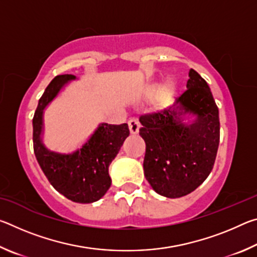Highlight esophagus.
Returning a JSON list of instances; mask_svg holds the SVG:
<instances>
[{
    "label": "esophagus",
    "mask_w": 257,
    "mask_h": 257,
    "mask_svg": "<svg viewBox=\"0 0 257 257\" xmlns=\"http://www.w3.org/2000/svg\"><path fill=\"white\" fill-rule=\"evenodd\" d=\"M128 125H129V132L132 135H136L139 132V128H141V124H139L137 119H130L128 121Z\"/></svg>",
    "instance_id": "34e87169"
}]
</instances>
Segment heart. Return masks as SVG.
Instances as JSON below:
<instances>
[{"label": "heart", "instance_id": "1", "mask_svg": "<svg viewBox=\"0 0 257 257\" xmlns=\"http://www.w3.org/2000/svg\"><path fill=\"white\" fill-rule=\"evenodd\" d=\"M177 88L178 85L176 80H173L172 78H169L160 87L156 82L147 84L144 88V95L146 97H151L156 92L154 98V106L158 110H163V108H167L172 103L177 93Z\"/></svg>", "mask_w": 257, "mask_h": 257}]
</instances>
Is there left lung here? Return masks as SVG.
<instances>
[{
  "label": "left lung",
  "mask_w": 257,
  "mask_h": 257,
  "mask_svg": "<svg viewBox=\"0 0 257 257\" xmlns=\"http://www.w3.org/2000/svg\"><path fill=\"white\" fill-rule=\"evenodd\" d=\"M187 90L169 108L141 116L144 175L168 198L190 194L210 175L220 142L219 108L207 82L190 69Z\"/></svg>",
  "instance_id": "8db88e82"
}]
</instances>
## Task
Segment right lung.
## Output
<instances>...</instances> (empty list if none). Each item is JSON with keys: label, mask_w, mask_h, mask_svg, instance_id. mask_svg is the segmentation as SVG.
Masks as SVG:
<instances>
[{"label": "right lung", "mask_w": 257, "mask_h": 257, "mask_svg": "<svg viewBox=\"0 0 257 257\" xmlns=\"http://www.w3.org/2000/svg\"><path fill=\"white\" fill-rule=\"evenodd\" d=\"M73 75L56 76L38 101L33 119L34 152L37 162L51 185L76 203L88 204L101 199L111 186L108 167L129 136L127 123H99L80 149L72 153H59L47 149L43 142L44 111Z\"/></svg>", "instance_id": "1"}]
</instances>
